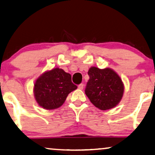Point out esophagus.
Listing matches in <instances>:
<instances>
[{
  "label": "esophagus",
  "instance_id": "1",
  "mask_svg": "<svg viewBox=\"0 0 155 155\" xmlns=\"http://www.w3.org/2000/svg\"><path fill=\"white\" fill-rule=\"evenodd\" d=\"M83 87H84V85H83V84H80V85H78V89L82 90V89H83Z\"/></svg>",
  "mask_w": 155,
  "mask_h": 155
}]
</instances>
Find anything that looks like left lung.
Listing matches in <instances>:
<instances>
[{
    "label": "left lung",
    "instance_id": "obj_1",
    "mask_svg": "<svg viewBox=\"0 0 155 155\" xmlns=\"http://www.w3.org/2000/svg\"><path fill=\"white\" fill-rule=\"evenodd\" d=\"M85 94L96 107L102 110L117 106L124 94V84L115 71L107 68L91 67L88 70Z\"/></svg>",
    "mask_w": 155,
    "mask_h": 155
}]
</instances>
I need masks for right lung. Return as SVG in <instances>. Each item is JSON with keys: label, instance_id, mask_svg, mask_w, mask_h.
<instances>
[{"label": "right lung", "instance_id": "add662e5", "mask_svg": "<svg viewBox=\"0 0 155 155\" xmlns=\"http://www.w3.org/2000/svg\"><path fill=\"white\" fill-rule=\"evenodd\" d=\"M78 88L71 75L55 68L48 70L36 80L33 92L36 102L45 110H55L65 102L68 94Z\"/></svg>", "mask_w": 155, "mask_h": 155}]
</instances>
